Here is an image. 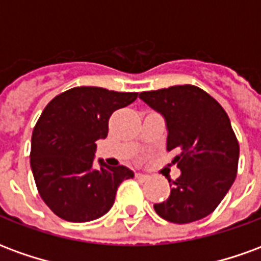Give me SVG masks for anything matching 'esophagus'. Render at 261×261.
<instances>
[{
	"instance_id": "esophagus-1",
	"label": "esophagus",
	"mask_w": 261,
	"mask_h": 261,
	"mask_svg": "<svg viewBox=\"0 0 261 261\" xmlns=\"http://www.w3.org/2000/svg\"><path fill=\"white\" fill-rule=\"evenodd\" d=\"M136 177L138 179V180H141V181H145L148 179V176L144 175V173H136Z\"/></svg>"
}]
</instances>
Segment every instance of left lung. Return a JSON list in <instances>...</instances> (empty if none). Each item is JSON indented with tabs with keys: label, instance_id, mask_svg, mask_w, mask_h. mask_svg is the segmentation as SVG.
Listing matches in <instances>:
<instances>
[{
	"label": "left lung",
	"instance_id": "1",
	"mask_svg": "<svg viewBox=\"0 0 261 261\" xmlns=\"http://www.w3.org/2000/svg\"><path fill=\"white\" fill-rule=\"evenodd\" d=\"M162 113L168 125V151L181 170L172 180L168 200L153 204L161 218L189 224L213 213L235 181L239 142L229 117L211 95L194 85H176L140 93ZM170 181V180H169Z\"/></svg>",
	"mask_w": 261,
	"mask_h": 261
}]
</instances>
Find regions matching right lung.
Instances as JSON below:
<instances>
[{"label": "right lung", "instance_id": "add662e5", "mask_svg": "<svg viewBox=\"0 0 261 261\" xmlns=\"http://www.w3.org/2000/svg\"><path fill=\"white\" fill-rule=\"evenodd\" d=\"M137 92L75 86L51 99L32 133L31 166L37 192L51 211L69 222L100 218L112 208L120 183L134 173L123 165L93 168L95 142L106 138L113 112Z\"/></svg>", "mask_w": 261, "mask_h": 261}]
</instances>
